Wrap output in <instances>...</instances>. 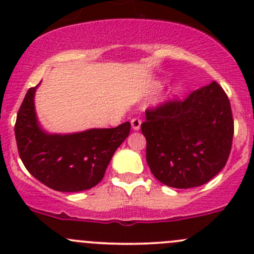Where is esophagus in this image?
Returning <instances> with one entry per match:
<instances>
[{"label":"esophagus","instance_id":"1","mask_svg":"<svg viewBox=\"0 0 254 254\" xmlns=\"http://www.w3.org/2000/svg\"><path fill=\"white\" fill-rule=\"evenodd\" d=\"M140 127H141V120L139 119V118H134V119H131V127L134 130H139Z\"/></svg>","mask_w":254,"mask_h":254}]
</instances>
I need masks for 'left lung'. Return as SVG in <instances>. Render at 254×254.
<instances>
[{
  "mask_svg": "<svg viewBox=\"0 0 254 254\" xmlns=\"http://www.w3.org/2000/svg\"><path fill=\"white\" fill-rule=\"evenodd\" d=\"M146 161L152 175L172 188L203 186L227 162L234 137L231 106L211 82L184 101H168L146 111L141 124Z\"/></svg>",
  "mask_w": 254,
  "mask_h": 254,
  "instance_id": "obj_1",
  "label": "left lung"
}]
</instances>
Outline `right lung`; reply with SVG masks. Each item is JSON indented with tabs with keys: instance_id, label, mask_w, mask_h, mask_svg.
<instances>
[{
	"instance_id": "1",
	"label": "right lung",
	"mask_w": 254,
	"mask_h": 254,
	"mask_svg": "<svg viewBox=\"0 0 254 254\" xmlns=\"http://www.w3.org/2000/svg\"><path fill=\"white\" fill-rule=\"evenodd\" d=\"M38 86L28 89L14 125L23 165L30 175L54 190L72 193L93 188L104 177L115 150L129 135L130 123L112 129L49 134L42 129L35 113Z\"/></svg>"
}]
</instances>
